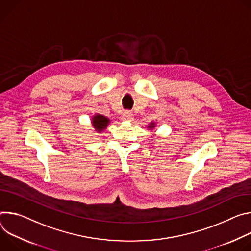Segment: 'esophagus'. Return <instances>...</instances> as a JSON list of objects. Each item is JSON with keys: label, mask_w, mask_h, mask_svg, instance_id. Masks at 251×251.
Segmentation results:
<instances>
[{"label": "esophagus", "mask_w": 251, "mask_h": 251, "mask_svg": "<svg viewBox=\"0 0 251 251\" xmlns=\"http://www.w3.org/2000/svg\"><path fill=\"white\" fill-rule=\"evenodd\" d=\"M123 120L127 121V122H131L133 120V115L130 113V111H125L124 115H123Z\"/></svg>", "instance_id": "1"}]
</instances>
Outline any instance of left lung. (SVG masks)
<instances>
[{
	"label": "left lung",
	"mask_w": 251,
	"mask_h": 251,
	"mask_svg": "<svg viewBox=\"0 0 251 251\" xmlns=\"http://www.w3.org/2000/svg\"><path fill=\"white\" fill-rule=\"evenodd\" d=\"M149 127H150V128H153V127H154V124L151 123V124L149 126Z\"/></svg>",
	"instance_id": "left-lung-1"
}]
</instances>
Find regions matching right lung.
<instances>
[{"label": "right lung", "mask_w": 251, "mask_h": 251, "mask_svg": "<svg viewBox=\"0 0 251 251\" xmlns=\"http://www.w3.org/2000/svg\"><path fill=\"white\" fill-rule=\"evenodd\" d=\"M108 123H109V120L107 118L101 116V115H96L93 118V126L96 128V130L99 131V132L105 129Z\"/></svg>", "instance_id": "1"}]
</instances>
